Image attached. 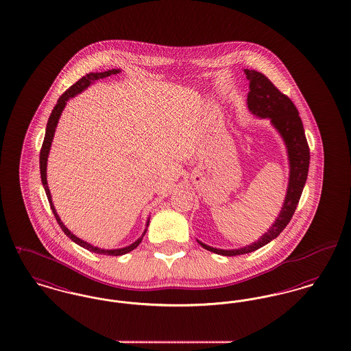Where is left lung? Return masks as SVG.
<instances>
[{
  "label": "left lung",
  "mask_w": 351,
  "mask_h": 351,
  "mask_svg": "<svg viewBox=\"0 0 351 351\" xmlns=\"http://www.w3.org/2000/svg\"><path fill=\"white\" fill-rule=\"evenodd\" d=\"M244 73L249 81L247 110L257 118L269 119L287 147L289 163L288 189L284 204L281 206V210L276 217L274 223L257 241L252 243L250 245L239 249H220L209 247L197 240V243L206 250L221 256H239L250 253L274 240L285 229L290 219L293 217L302 195L309 171V145L306 142L304 124L298 115V110L288 97L282 94L264 74L249 69H244Z\"/></svg>",
  "instance_id": "1"
}]
</instances>
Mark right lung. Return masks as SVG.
Here are the masks:
<instances>
[{"mask_svg": "<svg viewBox=\"0 0 351 351\" xmlns=\"http://www.w3.org/2000/svg\"><path fill=\"white\" fill-rule=\"evenodd\" d=\"M121 71H122L121 69H112V70H107V71H104V73H90V74H86L78 82L74 83L70 88H67V90L63 93L62 95H61V98L58 99V102L56 104V107L53 108L51 115H50V118H49V121H47L46 132H45V139H43L41 154H40V171H41L42 186L45 188L46 196H47L49 203H50V208H51V210H53V213H54V216H56V219H57L60 227L62 228L64 234H66L67 237H70L71 241H74V243L78 244L80 247H84V249L90 250V252L98 253V254H106V256H122V254H125V253H128V252H131V250H134L135 247H138V245L142 243L143 237H145L147 228H148V224H149V217L147 219L145 230H143L142 236H141L138 240H135L132 244H130V245H127V247H118V249H104V247H95V245H93V244H90V243H87V241H84L82 239L77 237L69 228L63 224L61 217L58 216V213H57V210H56V206L53 204V200H51V193H50V189H49V186H47L46 169H47V158H49V154H50V148H51L53 138H54V134H56V128H57V124H58V121H60V118H61L63 108H64L66 104H67V101H69L70 98H74L75 95L81 94L90 84H93V83L97 82V81H99V80L107 78V77H110V75H112V74H119Z\"/></svg>", "mask_w": 351, "mask_h": 351, "instance_id": "right-lung-1", "label": "right lung"}]
</instances>
